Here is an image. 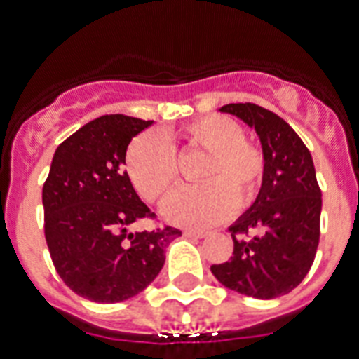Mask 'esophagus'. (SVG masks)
Returning <instances> with one entry per match:
<instances>
[{
  "mask_svg": "<svg viewBox=\"0 0 359 359\" xmlns=\"http://www.w3.org/2000/svg\"><path fill=\"white\" fill-rule=\"evenodd\" d=\"M184 236H188V238H203V236H207V233H205V231L186 229L184 231Z\"/></svg>",
  "mask_w": 359,
  "mask_h": 359,
  "instance_id": "34e87169",
  "label": "esophagus"
}]
</instances>
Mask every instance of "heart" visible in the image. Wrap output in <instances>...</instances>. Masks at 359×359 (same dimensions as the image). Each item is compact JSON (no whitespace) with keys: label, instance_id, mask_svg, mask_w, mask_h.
Listing matches in <instances>:
<instances>
[{"label":"heart","instance_id":"b5f03b06","mask_svg":"<svg viewBox=\"0 0 359 359\" xmlns=\"http://www.w3.org/2000/svg\"><path fill=\"white\" fill-rule=\"evenodd\" d=\"M186 145L208 152L197 171L201 184L184 186L163 201V218L184 227H207L233 207L253 201L262 177V154L245 141L244 128L225 115H208L182 130ZM126 173L147 201H160L177 182V154L162 132L140 134L126 151Z\"/></svg>","mask_w":359,"mask_h":359}]
</instances>
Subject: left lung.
Returning a JSON list of instances; mask_svg holds the SVG:
<instances>
[{
    "mask_svg": "<svg viewBox=\"0 0 359 359\" xmlns=\"http://www.w3.org/2000/svg\"><path fill=\"white\" fill-rule=\"evenodd\" d=\"M219 111L255 130L264 168L257 199L229 227L233 257L210 272L238 294L272 300L302 283L317 253L323 194L311 152L289 123L257 104H227Z\"/></svg>",
    "mask_w": 359,
    "mask_h": 359,
    "instance_id": "1",
    "label": "left lung"
}]
</instances>
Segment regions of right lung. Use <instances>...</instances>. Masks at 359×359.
I'll return each instance as SVG.
<instances>
[{
    "label": "right lung",
    "mask_w": 359,
    "mask_h": 359,
    "mask_svg": "<svg viewBox=\"0 0 359 359\" xmlns=\"http://www.w3.org/2000/svg\"><path fill=\"white\" fill-rule=\"evenodd\" d=\"M152 121L102 115L55 149L42 188L44 235L70 290L98 304L140 294L154 281L179 229L134 231L152 216L124 171L126 149Z\"/></svg>",
    "instance_id": "right-lung-1"
}]
</instances>
